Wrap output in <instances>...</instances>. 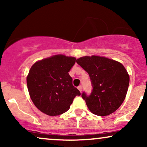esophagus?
I'll return each mask as SVG.
<instances>
[{
	"instance_id": "esophagus-1",
	"label": "esophagus",
	"mask_w": 147,
	"mask_h": 147,
	"mask_svg": "<svg viewBox=\"0 0 147 147\" xmlns=\"http://www.w3.org/2000/svg\"><path fill=\"white\" fill-rule=\"evenodd\" d=\"M77 88H78V90L80 91V92H82V86H79Z\"/></svg>"
}]
</instances>
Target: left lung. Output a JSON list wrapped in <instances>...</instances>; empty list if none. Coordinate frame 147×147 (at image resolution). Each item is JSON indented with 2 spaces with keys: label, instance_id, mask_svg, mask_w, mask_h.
<instances>
[{
  "label": "left lung",
  "instance_id": "8db88e82",
  "mask_svg": "<svg viewBox=\"0 0 147 147\" xmlns=\"http://www.w3.org/2000/svg\"><path fill=\"white\" fill-rule=\"evenodd\" d=\"M90 77L92 90L82 97L91 112L99 116L109 115L119 107L125 99L129 76L122 63L105 57H83L77 59Z\"/></svg>",
  "mask_w": 147,
  "mask_h": 147
}]
</instances>
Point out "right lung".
Segmentation results:
<instances>
[{"instance_id": "obj_1", "label": "right lung", "mask_w": 147, "mask_h": 147, "mask_svg": "<svg viewBox=\"0 0 147 147\" xmlns=\"http://www.w3.org/2000/svg\"><path fill=\"white\" fill-rule=\"evenodd\" d=\"M75 57L55 55L35 63L27 77L30 96L36 107L48 115L69 110L76 96L81 95L69 75Z\"/></svg>"}]
</instances>
